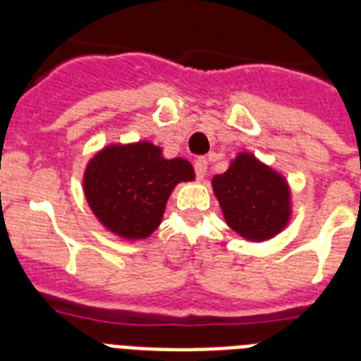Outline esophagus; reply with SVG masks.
<instances>
[{
  "label": "esophagus",
  "mask_w": 361,
  "mask_h": 361,
  "mask_svg": "<svg viewBox=\"0 0 361 361\" xmlns=\"http://www.w3.org/2000/svg\"><path fill=\"white\" fill-rule=\"evenodd\" d=\"M206 172H208V161H206V157H198L195 161V174H197L198 180H204Z\"/></svg>",
  "instance_id": "esophagus-1"
}]
</instances>
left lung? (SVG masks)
I'll list each match as a JSON object with an SVG mask.
<instances>
[{"label": "left lung", "mask_w": 361, "mask_h": 361, "mask_svg": "<svg viewBox=\"0 0 361 361\" xmlns=\"http://www.w3.org/2000/svg\"><path fill=\"white\" fill-rule=\"evenodd\" d=\"M226 225L240 236L262 241L279 234L290 217V192L283 176L240 153L231 169L214 178Z\"/></svg>", "instance_id": "left-lung-1"}]
</instances>
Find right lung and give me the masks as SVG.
Returning a JSON list of instances; mask_svg holds the SVG:
<instances>
[{
	"instance_id": "1",
	"label": "right lung",
	"mask_w": 361,
	"mask_h": 361,
	"mask_svg": "<svg viewBox=\"0 0 361 361\" xmlns=\"http://www.w3.org/2000/svg\"><path fill=\"white\" fill-rule=\"evenodd\" d=\"M195 178L185 159H164L152 142L109 146L90 161L84 176L87 204L110 232L147 238L163 219L170 192Z\"/></svg>"
}]
</instances>
